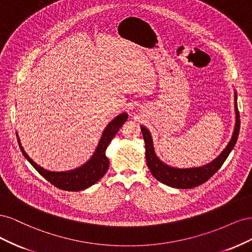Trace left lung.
Returning a JSON list of instances; mask_svg holds the SVG:
<instances>
[{
	"mask_svg": "<svg viewBox=\"0 0 252 252\" xmlns=\"http://www.w3.org/2000/svg\"><path fill=\"white\" fill-rule=\"evenodd\" d=\"M235 113H236V123H235L234 132L229 144L227 145V147L223 150L222 154H220L216 159H213L211 163L202 167H195V168H186V169L173 168V167H170L159 161L155 154L154 145H152V140H151V135L149 131L144 126H141L142 134L145 141V149H146V162L152 175H154L158 181L162 182L163 184H166L173 188H181V189L193 188L203 184V183H205L206 181H208L212 175L215 174L220 167H222V165L226 161V158L231 152L232 148L234 147L236 140H238L241 120H240L238 105H236V94H235Z\"/></svg>",
	"mask_w": 252,
	"mask_h": 252,
	"instance_id": "obj_1",
	"label": "left lung"
}]
</instances>
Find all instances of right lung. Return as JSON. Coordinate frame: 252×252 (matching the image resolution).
<instances>
[{
  "label": "right lung",
  "instance_id": "right-lung-1",
  "mask_svg": "<svg viewBox=\"0 0 252 252\" xmlns=\"http://www.w3.org/2000/svg\"><path fill=\"white\" fill-rule=\"evenodd\" d=\"M128 119L127 113H122L116 119L112 120L108 126L106 127L102 138L98 142L97 148L95 149L94 155L89 161L84 164L80 168H77L71 171L64 172H52L42 168L39 165H36L32 158H30L24 149L22 148L21 143L18 140L20 149L22 151L27 161L32 164L34 169L39 172L42 177H44L48 182H50L53 186L59 189L67 190V191H80V190L86 189L104 177V174L107 171L109 167V161L106 157V149H107L109 143L114 138V135L120 130L125 122Z\"/></svg>",
  "mask_w": 252,
  "mask_h": 252
}]
</instances>
